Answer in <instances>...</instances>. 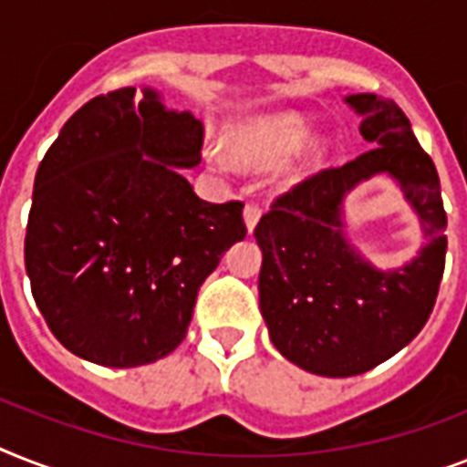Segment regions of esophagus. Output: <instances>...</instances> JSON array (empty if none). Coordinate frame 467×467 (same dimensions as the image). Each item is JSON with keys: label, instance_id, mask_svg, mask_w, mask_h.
Wrapping results in <instances>:
<instances>
[{"label": "esophagus", "instance_id": "obj_1", "mask_svg": "<svg viewBox=\"0 0 467 467\" xmlns=\"http://www.w3.org/2000/svg\"><path fill=\"white\" fill-rule=\"evenodd\" d=\"M259 218H262V205H259V203L244 205V225H247L249 233L254 230L256 223H259Z\"/></svg>", "mask_w": 467, "mask_h": 467}]
</instances>
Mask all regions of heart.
<instances>
[{
  "mask_svg": "<svg viewBox=\"0 0 467 467\" xmlns=\"http://www.w3.org/2000/svg\"><path fill=\"white\" fill-rule=\"evenodd\" d=\"M310 126L298 113H271L242 123L225 135V145L234 160L249 169H266L291 155L306 142ZM211 161L218 169L230 167L223 152H211Z\"/></svg>",
  "mask_w": 467,
  "mask_h": 467,
  "instance_id": "1",
  "label": "heart"
}]
</instances>
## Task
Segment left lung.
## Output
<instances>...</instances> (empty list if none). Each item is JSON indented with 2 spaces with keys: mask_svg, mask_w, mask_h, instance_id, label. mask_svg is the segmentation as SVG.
Here are the masks:
<instances>
[{
  "mask_svg": "<svg viewBox=\"0 0 467 467\" xmlns=\"http://www.w3.org/2000/svg\"><path fill=\"white\" fill-rule=\"evenodd\" d=\"M347 104L363 116L361 135L373 148L296 183L254 227L271 341L288 361L327 378L366 373L407 347L434 310L446 264L441 183L410 119L376 94H351ZM376 173L400 183L428 237L420 256L395 272L366 263L340 230L343 196Z\"/></svg>",
  "mask_w": 467,
  "mask_h": 467,
  "instance_id": "1",
  "label": "left lung"
}]
</instances>
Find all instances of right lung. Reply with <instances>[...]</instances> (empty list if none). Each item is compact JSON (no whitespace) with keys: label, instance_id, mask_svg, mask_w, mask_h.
<instances>
[{"label":"right lung","instance_id":"obj_1","mask_svg":"<svg viewBox=\"0 0 467 467\" xmlns=\"http://www.w3.org/2000/svg\"><path fill=\"white\" fill-rule=\"evenodd\" d=\"M201 148V120L123 87L87 101L40 161L26 271L55 339L84 361L171 354L201 284L244 240V203L201 201L183 179Z\"/></svg>","mask_w":467,"mask_h":467}]
</instances>
